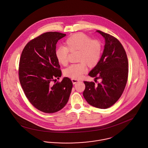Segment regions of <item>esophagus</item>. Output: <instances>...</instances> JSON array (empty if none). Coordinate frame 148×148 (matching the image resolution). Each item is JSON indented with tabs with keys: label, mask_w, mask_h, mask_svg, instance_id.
<instances>
[{
	"label": "esophagus",
	"mask_w": 148,
	"mask_h": 148,
	"mask_svg": "<svg viewBox=\"0 0 148 148\" xmlns=\"http://www.w3.org/2000/svg\"><path fill=\"white\" fill-rule=\"evenodd\" d=\"M71 80H72V83H73V84H76V83H77V82H79V80H77V79H72Z\"/></svg>",
	"instance_id": "obj_1"
}]
</instances>
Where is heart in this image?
Masks as SVG:
<instances>
[{
    "mask_svg": "<svg viewBox=\"0 0 148 148\" xmlns=\"http://www.w3.org/2000/svg\"><path fill=\"white\" fill-rule=\"evenodd\" d=\"M79 51L77 61L66 68L64 72L66 77L78 79L86 72L87 64L89 67L96 66L99 62L101 53V43L97 39H91L83 33H77L69 37L65 42V47L60 46L55 50V56L60 64L66 65L68 62L69 53Z\"/></svg>",
    "mask_w": 148,
    "mask_h": 148,
    "instance_id": "obj_1",
    "label": "heart"
}]
</instances>
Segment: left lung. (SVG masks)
<instances>
[{
    "instance_id": "left-lung-1",
    "label": "left lung",
    "mask_w": 148,
    "mask_h": 148,
    "mask_svg": "<svg viewBox=\"0 0 148 148\" xmlns=\"http://www.w3.org/2000/svg\"><path fill=\"white\" fill-rule=\"evenodd\" d=\"M96 31L104 38L106 44L99 62L88 75L102 81L97 85L84 82L83 96L90 106L106 109L117 101L124 90L128 77V62L126 52L117 39L101 31Z\"/></svg>"
}]
</instances>
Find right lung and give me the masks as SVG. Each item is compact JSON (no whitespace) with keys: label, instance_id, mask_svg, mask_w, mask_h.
Masks as SVG:
<instances>
[{"label":"right lung","instance_id":"obj_1","mask_svg":"<svg viewBox=\"0 0 148 148\" xmlns=\"http://www.w3.org/2000/svg\"><path fill=\"white\" fill-rule=\"evenodd\" d=\"M66 34L48 32L34 38L24 48L19 62V78L24 94L31 104L47 113L56 112L66 104L73 84L62 76L55 56L56 44Z\"/></svg>","mask_w":148,"mask_h":148}]
</instances>
